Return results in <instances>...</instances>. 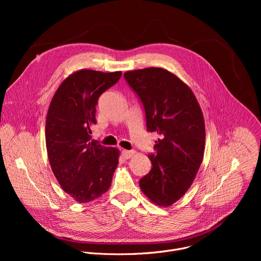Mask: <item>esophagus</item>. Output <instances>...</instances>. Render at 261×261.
<instances>
[{
  "label": "esophagus",
  "instance_id": "esophagus-1",
  "mask_svg": "<svg viewBox=\"0 0 261 261\" xmlns=\"http://www.w3.org/2000/svg\"><path fill=\"white\" fill-rule=\"evenodd\" d=\"M134 154H135L134 151H127V150H123L122 151V155H123V157L125 159H130Z\"/></svg>",
  "mask_w": 261,
  "mask_h": 261
}]
</instances>
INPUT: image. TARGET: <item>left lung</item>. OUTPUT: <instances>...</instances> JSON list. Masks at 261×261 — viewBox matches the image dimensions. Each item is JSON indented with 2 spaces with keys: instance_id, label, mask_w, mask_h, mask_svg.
<instances>
[{
  "instance_id": "obj_1",
  "label": "left lung",
  "mask_w": 261,
  "mask_h": 261,
  "mask_svg": "<svg viewBox=\"0 0 261 261\" xmlns=\"http://www.w3.org/2000/svg\"><path fill=\"white\" fill-rule=\"evenodd\" d=\"M124 76L143 104L147 131L158 134L157 153L147 156L152 169L139 187L155 204L170 206L191 187L203 159L201 108L192 90L166 69H138Z\"/></svg>"
}]
</instances>
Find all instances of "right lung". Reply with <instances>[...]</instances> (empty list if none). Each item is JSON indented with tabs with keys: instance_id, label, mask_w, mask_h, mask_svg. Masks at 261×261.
<instances>
[{
	"instance_id": "add662e5",
	"label": "right lung",
	"mask_w": 261,
	"mask_h": 261,
	"mask_svg": "<svg viewBox=\"0 0 261 261\" xmlns=\"http://www.w3.org/2000/svg\"><path fill=\"white\" fill-rule=\"evenodd\" d=\"M121 71L82 69L64 80L46 116L45 141L51 170L62 189L80 203L101 197L110 187L120 151L91 139L100 95L119 82Z\"/></svg>"
}]
</instances>
